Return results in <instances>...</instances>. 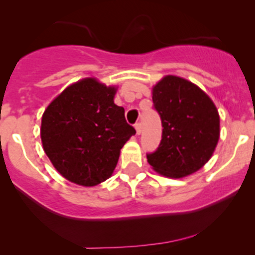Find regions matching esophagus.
I'll list each match as a JSON object with an SVG mask.
<instances>
[{
	"instance_id": "34e87169",
	"label": "esophagus",
	"mask_w": 255,
	"mask_h": 255,
	"mask_svg": "<svg viewBox=\"0 0 255 255\" xmlns=\"http://www.w3.org/2000/svg\"><path fill=\"white\" fill-rule=\"evenodd\" d=\"M135 130H136L137 135H140V134H141V125L136 124V125H135Z\"/></svg>"
}]
</instances>
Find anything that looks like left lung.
Instances as JSON below:
<instances>
[{"label":"left lung","mask_w":255,"mask_h":255,"mask_svg":"<svg viewBox=\"0 0 255 255\" xmlns=\"http://www.w3.org/2000/svg\"><path fill=\"white\" fill-rule=\"evenodd\" d=\"M154 108L162 119L159 147L147 154L154 171L170 178L197 172L212 157L221 135V120L212 99L198 85L165 75L152 87Z\"/></svg>","instance_id":"1"}]
</instances>
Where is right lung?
Wrapping results in <instances>:
<instances>
[{
  "instance_id": "add662e5",
  "label": "right lung",
  "mask_w": 255,
  "mask_h": 255,
  "mask_svg": "<svg viewBox=\"0 0 255 255\" xmlns=\"http://www.w3.org/2000/svg\"><path fill=\"white\" fill-rule=\"evenodd\" d=\"M118 86L84 78L67 86L46 107L40 139L44 152L66 180L84 187L104 182L135 129L114 103Z\"/></svg>"
}]
</instances>
